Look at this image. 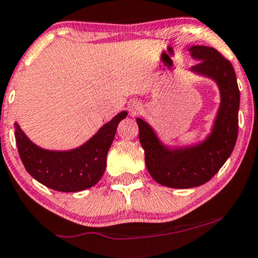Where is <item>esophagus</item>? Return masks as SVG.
I'll list each match as a JSON object with an SVG mask.
<instances>
[{
    "instance_id": "1",
    "label": "esophagus",
    "mask_w": 258,
    "mask_h": 258,
    "mask_svg": "<svg viewBox=\"0 0 258 258\" xmlns=\"http://www.w3.org/2000/svg\"><path fill=\"white\" fill-rule=\"evenodd\" d=\"M140 104L139 103H133L132 106L129 107V110H130V114L132 115H135V114H138V113H139V110H140Z\"/></svg>"
}]
</instances>
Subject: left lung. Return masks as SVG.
I'll list each match as a JSON object with an SVG mask.
<instances>
[{"instance_id": "obj_1", "label": "left lung", "mask_w": 258, "mask_h": 258, "mask_svg": "<svg viewBox=\"0 0 258 258\" xmlns=\"http://www.w3.org/2000/svg\"><path fill=\"white\" fill-rule=\"evenodd\" d=\"M188 51L199 61L190 73L213 80L220 92L209 134L192 145L170 146L148 121L137 119L146 168L157 183L171 188H193L209 181L231 155L239 130L240 91L232 65L210 46L193 45Z\"/></svg>"}]
</instances>
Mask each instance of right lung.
<instances>
[{"label":"right lung","mask_w":258,"mask_h":258,"mask_svg":"<svg viewBox=\"0 0 258 258\" xmlns=\"http://www.w3.org/2000/svg\"><path fill=\"white\" fill-rule=\"evenodd\" d=\"M126 110L102 125L98 132L79 148L66 151L48 150L38 146L15 123L16 143L24 167L33 178L59 192H80L95 185L103 176L107 154Z\"/></svg>","instance_id":"add662e5"}]
</instances>
